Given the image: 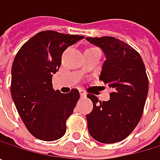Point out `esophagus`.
Wrapping results in <instances>:
<instances>
[{"label":"esophagus","mask_w":160,"mask_h":160,"mask_svg":"<svg viewBox=\"0 0 160 160\" xmlns=\"http://www.w3.org/2000/svg\"><path fill=\"white\" fill-rule=\"evenodd\" d=\"M80 93L81 97H85V96H86V94H87V93H86V92H85L84 90H82V89H80Z\"/></svg>","instance_id":"1"}]
</instances>
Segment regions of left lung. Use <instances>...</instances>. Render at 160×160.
I'll use <instances>...</instances> for the list:
<instances>
[{"label": "left lung", "instance_id": "1", "mask_svg": "<svg viewBox=\"0 0 160 160\" xmlns=\"http://www.w3.org/2000/svg\"><path fill=\"white\" fill-rule=\"evenodd\" d=\"M102 49L106 60L99 79L113 89L108 101H98L88 94L93 104L86 115L90 135L103 144L124 140L139 123L148 93V79L138 52L114 37H87Z\"/></svg>", "mask_w": 160, "mask_h": 160}]
</instances>
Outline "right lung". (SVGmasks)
Wrapping results in <instances>:
<instances>
[{
    "instance_id": "obj_1",
    "label": "right lung",
    "mask_w": 160,
    "mask_h": 160,
    "mask_svg": "<svg viewBox=\"0 0 160 160\" xmlns=\"http://www.w3.org/2000/svg\"><path fill=\"white\" fill-rule=\"evenodd\" d=\"M83 38L42 31L16 53L12 66V98L28 131L40 140L55 141L67 131L66 121L73 113L80 92L77 89L68 93L54 91L52 78L61 66L64 51Z\"/></svg>"
}]
</instances>
